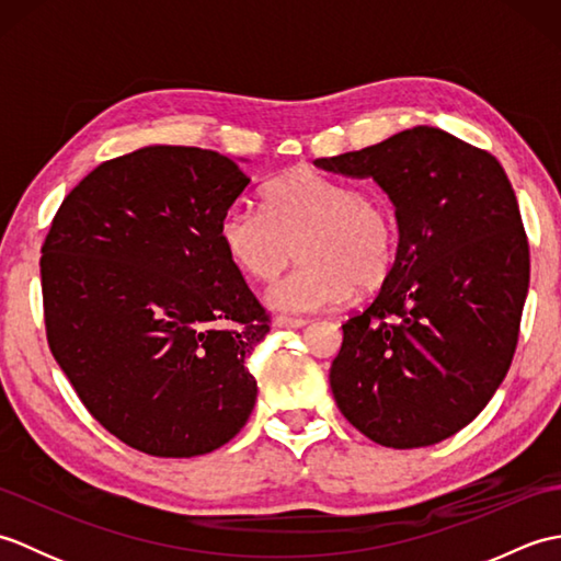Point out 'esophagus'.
<instances>
[{"instance_id": "1", "label": "esophagus", "mask_w": 561, "mask_h": 561, "mask_svg": "<svg viewBox=\"0 0 561 561\" xmlns=\"http://www.w3.org/2000/svg\"><path fill=\"white\" fill-rule=\"evenodd\" d=\"M274 325L284 328V330H299L306 325L304 318H289V316H277L274 318Z\"/></svg>"}]
</instances>
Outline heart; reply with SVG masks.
Returning a JSON list of instances; mask_svg holds the SVG:
<instances>
[{"instance_id": "heart-1", "label": "heart", "mask_w": 561, "mask_h": 561, "mask_svg": "<svg viewBox=\"0 0 561 561\" xmlns=\"http://www.w3.org/2000/svg\"><path fill=\"white\" fill-rule=\"evenodd\" d=\"M219 243L236 270L267 282L299 250L304 265L274 282L265 304L289 316L320 313L356 289L383 284L398 257L396 214L380 197L316 171H291L262 193V209L233 202L219 219Z\"/></svg>"}]
</instances>
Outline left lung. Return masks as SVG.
<instances>
[{"instance_id":"8db88e82","label":"left lung","mask_w":561,"mask_h":561,"mask_svg":"<svg viewBox=\"0 0 561 561\" xmlns=\"http://www.w3.org/2000/svg\"><path fill=\"white\" fill-rule=\"evenodd\" d=\"M316 165L374 178L400 229L390 277L342 325L332 396L380 446L438 444L484 410L514 359L530 282L514 187L490 151L426 125Z\"/></svg>"}]
</instances>
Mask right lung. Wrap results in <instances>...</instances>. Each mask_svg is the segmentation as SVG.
<instances>
[{
	"label": "right lung",
	"mask_w": 561,
	"mask_h": 561,
	"mask_svg": "<svg viewBox=\"0 0 561 561\" xmlns=\"http://www.w3.org/2000/svg\"><path fill=\"white\" fill-rule=\"evenodd\" d=\"M248 183L217 151L137 149L83 178L43 243L55 362L93 420L149 456L217 450L255 408L248 356L270 318L219 243Z\"/></svg>",
	"instance_id": "1"
}]
</instances>
